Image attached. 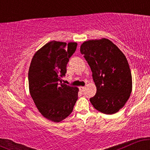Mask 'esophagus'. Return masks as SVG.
I'll return each mask as SVG.
<instances>
[{
	"instance_id": "obj_1",
	"label": "esophagus",
	"mask_w": 150,
	"mask_h": 150,
	"mask_svg": "<svg viewBox=\"0 0 150 150\" xmlns=\"http://www.w3.org/2000/svg\"><path fill=\"white\" fill-rule=\"evenodd\" d=\"M79 88H80V89L81 91H82V92H84V90H85V87H79Z\"/></svg>"
}]
</instances>
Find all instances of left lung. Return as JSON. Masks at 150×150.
<instances>
[{"mask_svg": "<svg viewBox=\"0 0 150 150\" xmlns=\"http://www.w3.org/2000/svg\"><path fill=\"white\" fill-rule=\"evenodd\" d=\"M80 52L90 67L97 87V93L90 98V102L105 114L118 112L132 92V75L125 55L104 38L85 42Z\"/></svg>", "mask_w": 150, "mask_h": 150, "instance_id": "obj_1", "label": "left lung"}]
</instances>
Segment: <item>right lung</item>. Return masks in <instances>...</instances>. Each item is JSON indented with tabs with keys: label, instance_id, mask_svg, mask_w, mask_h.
<instances>
[{
	"label": "right lung",
	"instance_id": "1",
	"mask_svg": "<svg viewBox=\"0 0 150 150\" xmlns=\"http://www.w3.org/2000/svg\"><path fill=\"white\" fill-rule=\"evenodd\" d=\"M77 46L75 42L52 41L32 58L28 73L30 92L39 111L48 120L65 119L77 100L78 88L65 85L62 80Z\"/></svg>",
	"mask_w": 150,
	"mask_h": 150
}]
</instances>
